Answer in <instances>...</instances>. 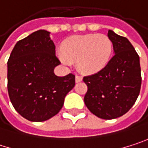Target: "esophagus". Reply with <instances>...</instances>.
I'll return each instance as SVG.
<instances>
[{"label": "esophagus", "instance_id": "obj_1", "mask_svg": "<svg viewBox=\"0 0 148 148\" xmlns=\"http://www.w3.org/2000/svg\"><path fill=\"white\" fill-rule=\"evenodd\" d=\"M82 80V77L81 76H79V75H76L75 76V81L76 82H80Z\"/></svg>", "mask_w": 148, "mask_h": 148}]
</instances>
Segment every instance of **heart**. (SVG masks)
<instances>
[{
	"label": "heart",
	"instance_id": "obj_1",
	"mask_svg": "<svg viewBox=\"0 0 148 148\" xmlns=\"http://www.w3.org/2000/svg\"><path fill=\"white\" fill-rule=\"evenodd\" d=\"M60 56L62 62L69 65L70 62H77L78 69L86 74H95L109 62L113 45L110 38L104 34L75 35L68 38L62 45Z\"/></svg>",
	"mask_w": 148,
	"mask_h": 148
}]
</instances>
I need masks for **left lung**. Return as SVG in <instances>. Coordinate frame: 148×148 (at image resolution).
I'll use <instances>...</instances> for the list:
<instances>
[{"instance_id": "1", "label": "left lung", "mask_w": 148, "mask_h": 148, "mask_svg": "<svg viewBox=\"0 0 148 148\" xmlns=\"http://www.w3.org/2000/svg\"><path fill=\"white\" fill-rule=\"evenodd\" d=\"M115 55L98 73L83 78L87 86L84 97L88 110L99 118L110 120L127 113L140 90V57L131 43L109 30Z\"/></svg>"}]
</instances>
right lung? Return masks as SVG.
Listing matches in <instances>:
<instances>
[{
    "label": "right lung",
    "instance_id": "obj_1",
    "mask_svg": "<svg viewBox=\"0 0 148 148\" xmlns=\"http://www.w3.org/2000/svg\"><path fill=\"white\" fill-rule=\"evenodd\" d=\"M59 64L56 46L45 30L15 45L8 61V91L13 106L24 118L44 122L62 108L75 85V76L56 75L54 69Z\"/></svg>",
    "mask_w": 148,
    "mask_h": 148
}]
</instances>
